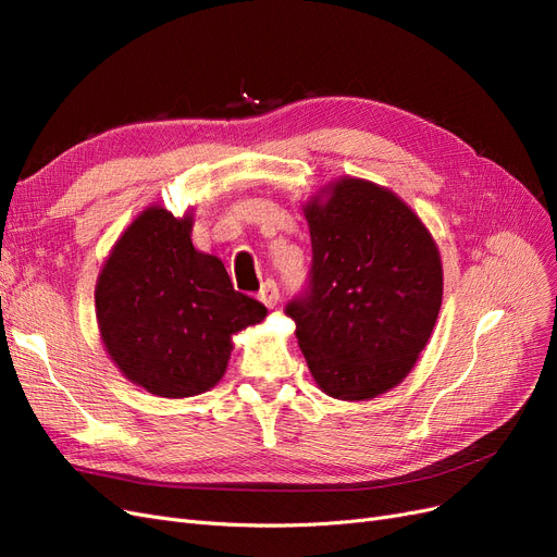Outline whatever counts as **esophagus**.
Segmentation results:
<instances>
[{
	"instance_id": "34e87169",
	"label": "esophagus",
	"mask_w": 557,
	"mask_h": 557,
	"mask_svg": "<svg viewBox=\"0 0 557 557\" xmlns=\"http://www.w3.org/2000/svg\"><path fill=\"white\" fill-rule=\"evenodd\" d=\"M278 297H281L278 285H276L274 281H267V283L262 285V290H260V301H262V305H264L267 309H274V307L278 305Z\"/></svg>"
}]
</instances>
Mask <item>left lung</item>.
Masks as SVG:
<instances>
[{
    "label": "left lung",
    "instance_id": "left-lung-1",
    "mask_svg": "<svg viewBox=\"0 0 557 557\" xmlns=\"http://www.w3.org/2000/svg\"><path fill=\"white\" fill-rule=\"evenodd\" d=\"M311 232L309 293L285 307L320 391L367 401L411 374L444 297L440 246L379 183L342 176L301 207Z\"/></svg>",
    "mask_w": 557,
    "mask_h": 557
}]
</instances>
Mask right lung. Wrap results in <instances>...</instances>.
<instances>
[{"mask_svg": "<svg viewBox=\"0 0 557 557\" xmlns=\"http://www.w3.org/2000/svg\"><path fill=\"white\" fill-rule=\"evenodd\" d=\"M195 215L146 207L113 244L95 285L104 350L146 393L183 399L211 391L232 356V336L267 318L232 288L221 258L193 246Z\"/></svg>", "mask_w": 557, "mask_h": 557, "instance_id": "1", "label": "right lung"}]
</instances>
